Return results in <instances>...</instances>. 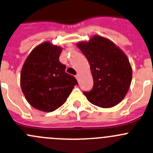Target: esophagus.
<instances>
[{"label":"esophagus","instance_id":"obj_1","mask_svg":"<svg viewBox=\"0 0 153 153\" xmlns=\"http://www.w3.org/2000/svg\"><path fill=\"white\" fill-rule=\"evenodd\" d=\"M75 78H76L77 80H78V78H79V75H78V74H77V75H75Z\"/></svg>","mask_w":153,"mask_h":153}]
</instances>
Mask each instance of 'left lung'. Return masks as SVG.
I'll return each instance as SVG.
<instances>
[{
	"instance_id": "1",
	"label": "left lung",
	"mask_w": 153,
	"mask_h": 153,
	"mask_svg": "<svg viewBox=\"0 0 153 153\" xmlns=\"http://www.w3.org/2000/svg\"><path fill=\"white\" fill-rule=\"evenodd\" d=\"M77 45L90 64L94 80L91 90L84 94L91 104L103 108L119 104L132 81V68L126 55L114 42L99 36Z\"/></svg>"
}]
</instances>
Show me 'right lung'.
Here are the masks:
<instances>
[{"instance_id":"add662e5","label":"right lung","mask_w":153,"mask_h":153,"mask_svg":"<svg viewBox=\"0 0 153 153\" xmlns=\"http://www.w3.org/2000/svg\"><path fill=\"white\" fill-rule=\"evenodd\" d=\"M62 48L50 42L40 44L30 53L22 68L20 86L29 104L39 111L52 112L67 100L78 82L65 72L59 62Z\"/></svg>"}]
</instances>
